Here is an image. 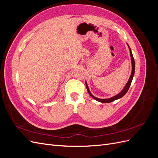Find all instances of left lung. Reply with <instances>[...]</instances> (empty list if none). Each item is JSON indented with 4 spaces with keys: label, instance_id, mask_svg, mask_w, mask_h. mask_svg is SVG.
Masks as SVG:
<instances>
[{
    "label": "left lung",
    "instance_id": "obj_1",
    "mask_svg": "<svg viewBox=\"0 0 158 158\" xmlns=\"http://www.w3.org/2000/svg\"><path fill=\"white\" fill-rule=\"evenodd\" d=\"M128 47V49H129V51H130V55H131V63H132V73H131V76L130 78H129L128 79V81L127 82V83L126 84L125 86L124 87V88L123 89V90L121 91V92L118 94L117 95H114V96L112 97V98H108V99H99V98H98L94 96V95L91 94L90 91L89 89V88H88V85L87 84V82L86 81H85V85H86V88H87V90L88 92L89 93V94L90 95V96L93 98L94 99L96 100V101L99 102H101V103H110V102H112L113 101H114V100H117L118 99H120L122 97H123L124 95H125L127 92H128V90L129 89V88H130V85L131 84V82L132 81V78L134 77V74H135V59H134V57H133V55H132V51H131V49L130 48V47H129V45L127 44Z\"/></svg>",
    "mask_w": 158,
    "mask_h": 158
}]
</instances>
